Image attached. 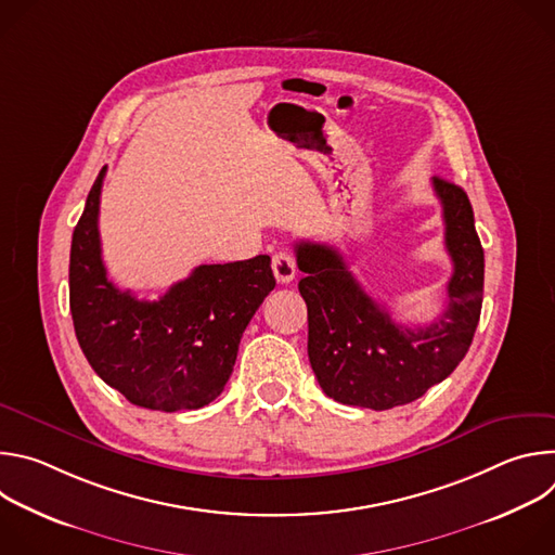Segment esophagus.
I'll use <instances>...</instances> for the list:
<instances>
[{"mask_svg":"<svg viewBox=\"0 0 555 555\" xmlns=\"http://www.w3.org/2000/svg\"><path fill=\"white\" fill-rule=\"evenodd\" d=\"M272 272L279 283H289L296 276V261L289 253H276L272 257Z\"/></svg>","mask_w":555,"mask_h":555,"instance_id":"obj_1","label":"esophagus"}]
</instances>
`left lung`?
I'll return each mask as SVG.
<instances>
[{"mask_svg":"<svg viewBox=\"0 0 555 555\" xmlns=\"http://www.w3.org/2000/svg\"><path fill=\"white\" fill-rule=\"evenodd\" d=\"M433 189L443 210L452 276L448 307L428 327L395 323L336 248L296 244L309 362L325 395L340 404L373 411L411 404L443 382L472 345L483 302V248L465 191L441 178H433Z\"/></svg>","mask_w":555,"mask_h":555,"instance_id":"left-lung-1","label":"left lung"}]
</instances>
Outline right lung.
<instances>
[{
    "mask_svg": "<svg viewBox=\"0 0 555 555\" xmlns=\"http://www.w3.org/2000/svg\"><path fill=\"white\" fill-rule=\"evenodd\" d=\"M105 167L72 234L69 311L96 375L151 411H195L217 400L242 336L276 281L270 257L199 266L160 300L118 289L101 257Z\"/></svg>",
    "mask_w": 555,
    "mask_h": 555,
    "instance_id": "1",
    "label": "right lung"
}]
</instances>
